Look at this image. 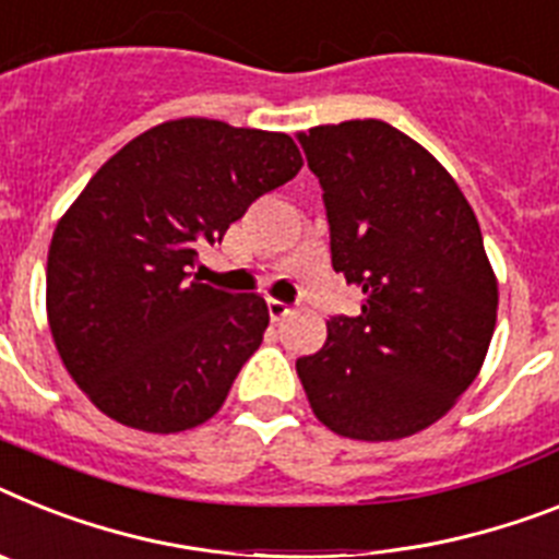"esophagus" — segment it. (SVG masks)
<instances>
[{"instance_id":"1","label":"esophagus","mask_w":559,"mask_h":559,"mask_svg":"<svg viewBox=\"0 0 559 559\" xmlns=\"http://www.w3.org/2000/svg\"><path fill=\"white\" fill-rule=\"evenodd\" d=\"M266 309H270L272 321H284V318L293 312V307H289V304H284V301H278V298H270V301H266Z\"/></svg>"}]
</instances>
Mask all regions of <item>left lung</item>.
Here are the masks:
<instances>
[{
    "instance_id": "obj_1",
    "label": "left lung",
    "mask_w": 559,
    "mask_h": 559,
    "mask_svg": "<svg viewBox=\"0 0 559 559\" xmlns=\"http://www.w3.org/2000/svg\"><path fill=\"white\" fill-rule=\"evenodd\" d=\"M323 190L332 266L364 293L332 316L295 369L323 426L401 440L447 415L475 381L497 321L480 224L443 164L386 121L298 133Z\"/></svg>"
}]
</instances>
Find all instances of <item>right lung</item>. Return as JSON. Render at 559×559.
I'll return each mask as SVG.
<instances>
[{
  "instance_id": "1",
  "label": "right lung",
  "mask_w": 559,
  "mask_h": 559,
  "mask_svg": "<svg viewBox=\"0 0 559 559\" xmlns=\"http://www.w3.org/2000/svg\"><path fill=\"white\" fill-rule=\"evenodd\" d=\"M301 164L287 133L215 119L164 121L102 164L48 252L50 332L96 409L156 435L222 409L270 309L201 284L192 266Z\"/></svg>"
}]
</instances>
